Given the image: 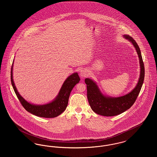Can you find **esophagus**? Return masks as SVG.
Masks as SVG:
<instances>
[{
	"instance_id": "34e87169",
	"label": "esophagus",
	"mask_w": 157,
	"mask_h": 157,
	"mask_svg": "<svg viewBox=\"0 0 157 157\" xmlns=\"http://www.w3.org/2000/svg\"><path fill=\"white\" fill-rule=\"evenodd\" d=\"M79 75L81 78H84V77H86L88 75V72L87 70L86 69H82L80 71V72H79Z\"/></svg>"
}]
</instances>
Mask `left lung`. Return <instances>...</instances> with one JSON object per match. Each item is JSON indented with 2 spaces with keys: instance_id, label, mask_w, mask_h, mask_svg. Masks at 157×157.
<instances>
[{
  "instance_id": "8db88e82",
  "label": "left lung",
  "mask_w": 157,
  "mask_h": 157,
  "mask_svg": "<svg viewBox=\"0 0 157 157\" xmlns=\"http://www.w3.org/2000/svg\"><path fill=\"white\" fill-rule=\"evenodd\" d=\"M123 37L133 45L138 55L140 67L138 81L134 88L127 94L118 97H112L103 94L97 82L90 78H86L85 82L87 85V97L90 106L94 112L100 115L112 117L125 112L134 104L142 88L145 69L140 49L132 37L128 35H124Z\"/></svg>"
}]
</instances>
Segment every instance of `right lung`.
Here are the masks:
<instances>
[{"mask_svg":"<svg viewBox=\"0 0 157 157\" xmlns=\"http://www.w3.org/2000/svg\"><path fill=\"white\" fill-rule=\"evenodd\" d=\"M13 63L14 60L11 67V83L17 97L28 112L39 117L52 118L59 116L66 109L70 94L76 84L79 83L80 81L77 72H75L67 77L62 84L58 94L52 101L45 104H34L25 100L17 90L13 78Z\"/></svg>","mask_w":157,"mask_h":157,"instance_id":"add662e5","label":"right lung"}]
</instances>
